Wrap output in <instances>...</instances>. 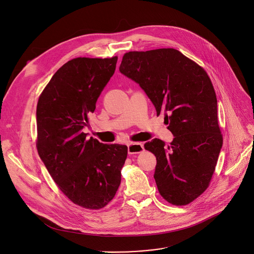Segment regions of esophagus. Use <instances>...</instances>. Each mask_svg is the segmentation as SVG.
<instances>
[{"label": "esophagus", "mask_w": 254, "mask_h": 254, "mask_svg": "<svg viewBox=\"0 0 254 254\" xmlns=\"http://www.w3.org/2000/svg\"><path fill=\"white\" fill-rule=\"evenodd\" d=\"M144 145L142 143H130L128 144V153L130 155L140 154L144 152Z\"/></svg>", "instance_id": "1"}]
</instances>
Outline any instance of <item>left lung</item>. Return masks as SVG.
I'll return each instance as SVG.
<instances>
[{
  "label": "left lung",
  "mask_w": 254,
  "mask_h": 254,
  "mask_svg": "<svg viewBox=\"0 0 254 254\" xmlns=\"http://www.w3.org/2000/svg\"><path fill=\"white\" fill-rule=\"evenodd\" d=\"M119 71L145 90L174 139L145 144L157 158L155 180L175 206L191 203L209 186L223 146L217 96L206 71L173 48L130 51Z\"/></svg>",
  "instance_id": "1"
}]
</instances>
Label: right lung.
I'll use <instances>...</instances> for the list:
<instances>
[{"label":"right lung","mask_w":254,"mask_h":254,"mask_svg":"<svg viewBox=\"0 0 254 254\" xmlns=\"http://www.w3.org/2000/svg\"><path fill=\"white\" fill-rule=\"evenodd\" d=\"M117 56L78 57L64 64L41 92L36 107L38 155L51 177L74 204L105 207L121 182L128 148L102 144L82 129L113 76Z\"/></svg>","instance_id":"right-lung-1"}]
</instances>
